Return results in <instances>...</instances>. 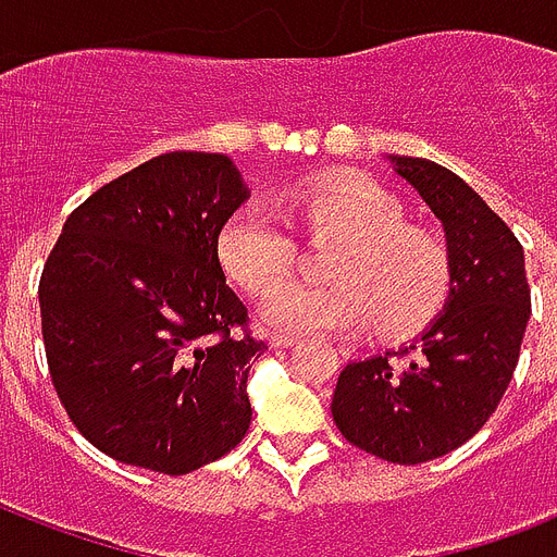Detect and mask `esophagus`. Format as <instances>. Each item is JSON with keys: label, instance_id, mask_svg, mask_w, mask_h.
<instances>
[{"label": "esophagus", "instance_id": "34e87169", "mask_svg": "<svg viewBox=\"0 0 557 557\" xmlns=\"http://www.w3.org/2000/svg\"><path fill=\"white\" fill-rule=\"evenodd\" d=\"M295 344H297L295 335H271V347L288 349V347H295Z\"/></svg>", "mask_w": 557, "mask_h": 557}]
</instances>
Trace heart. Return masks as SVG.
<instances>
[{
  "instance_id": "b5f03b06",
  "label": "heart",
  "mask_w": 557,
  "mask_h": 557,
  "mask_svg": "<svg viewBox=\"0 0 557 557\" xmlns=\"http://www.w3.org/2000/svg\"><path fill=\"white\" fill-rule=\"evenodd\" d=\"M309 236L344 239L332 253L330 286L281 283L297 260L286 219L269 201H245L216 234L219 265L248 292L275 288L262 318L292 335L358 332L410 335L436 318L450 288V260L436 236L407 225L405 205L367 178H309L288 193Z\"/></svg>"
}]
</instances>
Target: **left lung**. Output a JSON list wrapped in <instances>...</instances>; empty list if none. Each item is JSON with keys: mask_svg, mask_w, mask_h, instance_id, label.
<instances>
[{"mask_svg": "<svg viewBox=\"0 0 557 557\" xmlns=\"http://www.w3.org/2000/svg\"><path fill=\"white\" fill-rule=\"evenodd\" d=\"M445 227L450 288L442 312L401 356L344 367L332 419L372 457L419 466L466 445L497 410L518 367L529 297L523 248L509 225L442 164L389 156Z\"/></svg>", "mask_w": 557, "mask_h": 557, "instance_id": "1", "label": "left lung"}]
</instances>
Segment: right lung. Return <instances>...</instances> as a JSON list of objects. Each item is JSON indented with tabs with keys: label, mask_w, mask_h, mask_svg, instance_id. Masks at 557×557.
<instances>
[{
	"label": "right lung",
	"mask_w": 557,
	"mask_h": 557,
	"mask_svg": "<svg viewBox=\"0 0 557 557\" xmlns=\"http://www.w3.org/2000/svg\"><path fill=\"white\" fill-rule=\"evenodd\" d=\"M245 199L227 156L164 152L65 219L39 277L42 341L65 413L107 457L178 476L243 442L265 344L216 234Z\"/></svg>",
	"instance_id": "right-lung-1"
}]
</instances>
